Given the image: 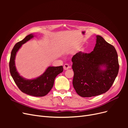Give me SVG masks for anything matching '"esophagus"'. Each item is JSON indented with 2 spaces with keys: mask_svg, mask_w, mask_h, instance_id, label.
I'll return each instance as SVG.
<instances>
[{
  "mask_svg": "<svg viewBox=\"0 0 128 128\" xmlns=\"http://www.w3.org/2000/svg\"><path fill=\"white\" fill-rule=\"evenodd\" d=\"M69 68H70V67L69 66L68 64H64V70H67V69H68Z\"/></svg>",
  "mask_w": 128,
  "mask_h": 128,
  "instance_id": "esophagus-1",
  "label": "esophagus"
}]
</instances>
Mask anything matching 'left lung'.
I'll list each match as a JSON object with an SVG mask.
<instances>
[{
	"label": "left lung",
	"mask_w": 128,
	"mask_h": 128,
	"mask_svg": "<svg viewBox=\"0 0 128 128\" xmlns=\"http://www.w3.org/2000/svg\"><path fill=\"white\" fill-rule=\"evenodd\" d=\"M90 53H77L72 58L73 86L82 97L106 92L113 85L119 69L118 56L113 45L100 36Z\"/></svg>",
	"instance_id": "obj_1"
}]
</instances>
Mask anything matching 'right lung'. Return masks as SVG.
<instances>
[{"label":"right lung","mask_w":128,"mask_h":128,"mask_svg":"<svg viewBox=\"0 0 128 128\" xmlns=\"http://www.w3.org/2000/svg\"><path fill=\"white\" fill-rule=\"evenodd\" d=\"M34 37V34H31L15 45L10 54V71L15 84L22 92L34 96H43L51 91L56 77L63 72V67L62 66L58 67L50 66L42 75L32 80L24 78L20 75L15 64L16 53L23 44L32 39Z\"/></svg>","instance_id":"right-lung-1"}]
</instances>
